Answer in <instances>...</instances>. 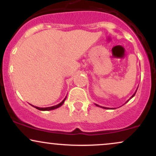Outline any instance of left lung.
Instances as JSON below:
<instances>
[{
    "label": "left lung",
    "instance_id": "1",
    "mask_svg": "<svg viewBox=\"0 0 156 156\" xmlns=\"http://www.w3.org/2000/svg\"><path fill=\"white\" fill-rule=\"evenodd\" d=\"M137 89H138V88H137ZM137 89H136V92H135V93H134V94H133V95H132L131 97H130V99H131V98H133V97H134V95H135V94H136V91H137ZM130 99L129 100H128V101H127V102H128V101H130ZM127 102H126V103H127ZM96 105H97V106H98V107H101V108H105V109H109V108H106V107H102V106H101V105H98V104H95ZM111 109H115V108H111Z\"/></svg>",
    "mask_w": 156,
    "mask_h": 156
}]
</instances>
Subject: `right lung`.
<instances>
[{"mask_svg":"<svg viewBox=\"0 0 156 156\" xmlns=\"http://www.w3.org/2000/svg\"><path fill=\"white\" fill-rule=\"evenodd\" d=\"M66 98H67V97H66V98H64L63 101L61 102L60 103H58V105H53V106H51V107H47V108H39V107L34 106V105H32V106L34 107V108H36L37 109H38V110H39V111H51V110H53V109H55V108H58V107L62 106V105H63V103H64V101H65V100H66Z\"/></svg>","mask_w":156,"mask_h":156,"instance_id":"right-lung-1","label":"right lung"}]
</instances>
